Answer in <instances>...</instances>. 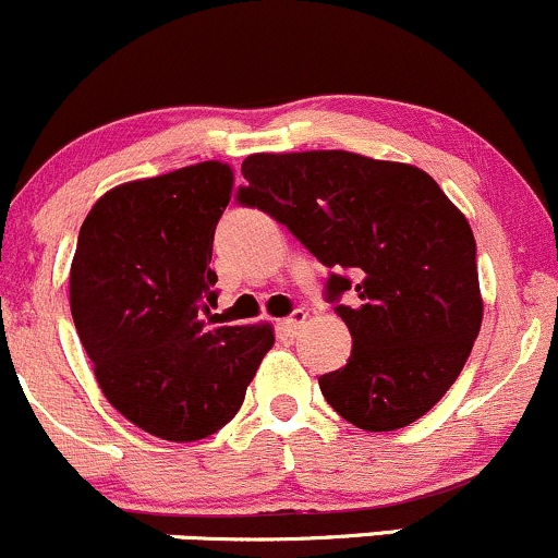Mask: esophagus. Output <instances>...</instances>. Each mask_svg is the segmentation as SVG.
<instances>
[{
	"label": "esophagus",
	"mask_w": 558,
	"mask_h": 558,
	"mask_svg": "<svg viewBox=\"0 0 558 558\" xmlns=\"http://www.w3.org/2000/svg\"><path fill=\"white\" fill-rule=\"evenodd\" d=\"M304 323H307V312H304V310H296V312H293V315L286 317V320H280V323H278V328H280V333H286V336H296L299 330H302Z\"/></svg>",
	"instance_id": "obj_1"
}]
</instances>
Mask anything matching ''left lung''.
Masks as SVG:
<instances>
[{"label":"left lung","mask_w":558,"mask_h":558,"mask_svg":"<svg viewBox=\"0 0 558 558\" xmlns=\"http://www.w3.org/2000/svg\"><path fill=\"white\" fill-rule=\"evenodd\" d=\"M241 171L238 201L333 269L326 296L352 354L320 376L328 405L365 432L418 421L461 376L482 326L466 217L424 169L357 153H254ZM347 290L352 308L338 304Z\"/></svg>","instance_id":"obj_1"}]
</instances>
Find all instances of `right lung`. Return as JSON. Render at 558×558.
<instances>
[{
	"mask_svg": "<svg viewBox=\"0 0 558 558\" xmlns=\"http://www.w3.org/2000/svg\"><path fill=\"white\" fill-rule=\"evenodd\" d=\"M232 169L204 161L108 190L78 230L71 315L106 400L153 437L195 442L238 413L272 328L214 326V230Z\"/></svg>",
	"mask_w": 558,
	"mask_h": 558,
	"instance_id": "obj_1",
	"label": "right lung"
}]
</instances>
